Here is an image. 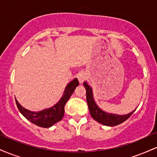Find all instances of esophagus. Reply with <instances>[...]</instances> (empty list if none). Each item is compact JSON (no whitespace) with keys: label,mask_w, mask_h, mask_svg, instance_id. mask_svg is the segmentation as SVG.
Listing matches in <instances>:
<instances>
[{"label":"esophagus","mask_w":157,"mask_h":157,"mask_svg":"<svg viewBox=\"0 0 157 157\" xmlns=\"http://www.w3.org/2000/svg\"><path fill=\"white\" fill-rule=\"evenodd\" d=\"M77 79H78L80 83H82L84 82V80L86 79V75L84 72L79 73L77 75Z\"/></svg>","instance_id":"1"}]
</instances>
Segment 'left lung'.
<instances>
[{
	"label": "left lung",
	"mask_w": 157,
	"mask_h": 157,
	"mask_svg": "<svg viewBox=\"0 0 157 157\" xmlns=\"http://www.w3.org/2000/svg\"><path fill=\"white\" fill-rule=\"evenodd\" d=\"M83 86L86 90V100H87L88 107H89L91 116L94 120L100 122V124L106 126H115L120 125L127 120L131 116L135 110L131 111L128 114L118 115L114 113H110L102 111L98 107L94 101L93 96V91L91 87H90L87 82H83Z\"/></svg>",
	"instance_id": "obj_1"
}]
</instances>
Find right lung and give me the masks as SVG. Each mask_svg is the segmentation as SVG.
<instances>
[{"label":"right lung","mask_w":157,"mask_h":157,"mask_svg":"<svg viewBox=\"0 0 157 157\" xmlns=\"http://www.w3.org/2000/svg\"><path fill=\"white\" fill-rule=\"evenodd\" d=\"M78 85L79 82L77 78L68 82L60 100L52 107L44 109L42 111H31L26 109L15 99L16 104L20 112L32 123L42 128H50L57 122L60 121L63 117L65 105Z\"/></svg>","instance_id":"obj_1"}]
</instances>
